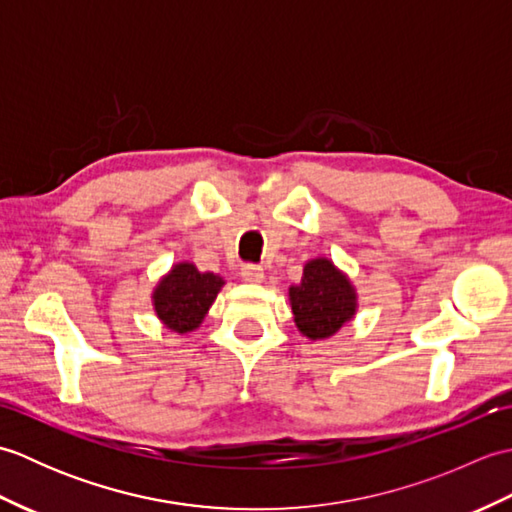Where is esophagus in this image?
Wrapping results in <instances>:
<instances>
[{
  "instance_id": "obj_1",
  "label": "esophagus",
  "mask_w": 512,
  "mask_h": 512,
  "mask_svg": "<svg viewBox=\"0 0 512 512\" xmlns=\"http://www.w3.org/2000/svg\"><path fill=\"white\" fill-rule=\"evenodd\" d=\"M242 279L248 281V284H262L264 268L255 266V264H246V266H242Z\"/></svg>"
}]
</instances>
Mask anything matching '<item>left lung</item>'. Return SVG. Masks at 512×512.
Masks as SVG:
<instances>
[{
	"instance_id": "1",
	"label": "left lung",
	"mask_w": 512,
	"mask_h": 512,
	"mask_svg": "<svg viewBox=\"0 0 512 512\" xmlns=\"http://www.w3.org/2000/svg\"><path fill=\"white\" fill-rule=\"evenodd\" d=\"M297 330L310 341H325L354 319L356 288L328 257H314L303 266L297 286L288 288Z\"/></svg>"
}]
</instances>
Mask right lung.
Here are the masks:
<instances>
[{"mask_svg": "<svg viewBox=\"0 0 512 512\" xmlns=\"http://www.w3.org/2000/svg\"><path fill=\"white\" fill-rule=\"evenodd\" d=\"M224 284V277L200 273L195 264L180 262L160 277L151 292V306L167 330L189 334L200 328Z\"/></svg>", "mask_w": 512, "mask_h": 512, "instance_id": "obj_1", "label": "right lung"}]
</instances>
